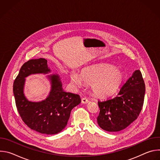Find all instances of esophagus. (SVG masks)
<instances>
[{
    "mask_svg": "<svg viewBox=\"0 0 160 160\" xmlns=\"http://www.w3.org/2000/svg\"><path fill=\"white\" fill-rule=\"evenodd\" d=\"M82 102L83 104H87V103L88 102V100L86 98H83L82 99Z\"/></svg>",
    "mask_w": 160,
    "mask_h": 160,
    "instance_id": "esophagus-1",
    "label": "esophagus"
}]
</instances>
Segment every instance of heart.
<instances>
[{
  "mask_svg": "<svg viewBox=\"0 0 160 160\" xmlns=\"http://www.w3.org/2000/svg\"><path fill=\"white\" fill-rule=\"evenodd\" d=\"M123 79V73L112 66L90 67L81 74H71V81L75 86L82 87L85 83L90 85L94 93L98 96H108L116 92Z\"/></svg>",
  "mask_w": 160,
  "mask_h": 160,
  "instance_id": "b5f03b06",
  "label": "heart"
}]
</instances>
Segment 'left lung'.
<instances>
[{
	"mask_svg": "<svg viewBox=\"0 0 160 160\" xmlns=\"http://www.w3.org/2000/svg\"><path fill=\"white\" fill-rule=\"evenodd\" d=\"M145 83L139 70H135L115 98L98 101L99 126L108 132L122 130L134 122L142 110Z\"/></svg>",
	"mask_w": 160,
	"mask_h": 160,
	"instance_id": "left-lung-1",
	"label": "left lung"
}]
</instances>
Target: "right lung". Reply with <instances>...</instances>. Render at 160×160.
<instances>
[{
	"instance_id": "add662e5",
	"label": "right lung",
	"mask_w": 160,
	"mask_h": 160,
	"mask_svg": "<svg viewBox=\"0 0 160 160\" xmlns=\"http://www.w3.org/2000/svg\"><path fill=\"white\" fill-rule=\"evenodd\" d=\"M50 72L45 59L29 60L21 66L13 84L16 105L22 120L32 130L48 135L62 130L70 118L71 111L81 102L79 95L62 90L58 75L48 76L51 89L46 99L40 102L28 101L23 93L25 78L32 74H47Z\"/></svg>"
}]
</instances>
